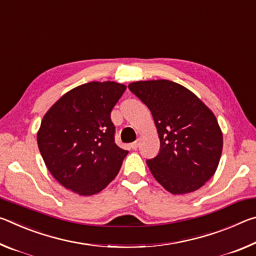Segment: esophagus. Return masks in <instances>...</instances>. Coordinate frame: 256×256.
Returning a JSON list of instances; mask_svg holds the SVG:
<instances>
[{"label":"esophagus","instance_id":"obj_1","mask_svg":"<svg viewBox=\"0 0 256 256\" xmlns=\"http://www.w3.org/2000/svg\"><path fill=\"white\" fill-rule=\"evenodd\" d=\"M138 144H140V142L136 141V142H133V144H130V146H131V148H132L133 150H136V149L138 148Z\"/></svg>","mask_w":256,"mask_h":256}]
</instances>
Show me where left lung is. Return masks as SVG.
I'll return each instance as SVG.
<instances>
[{
  "instance_id": "obj_1",
  "label": "left lung",
  "mask_w": 256,
  "mask_h": 256,
  "mask_svg": "<svg viewBox=\"0 0 256 256\" xmlns=\"http://www.w3.org/2000/svg\"><path fill=\"white\" fill-rule=\"evenodd\" d=\"M128 89L149 108L158 131L159 152L146 160L151 174L172 194L200 188L222 157V133L214 112L170 80L136 81Z\"/></svg>"
}]
</instances>
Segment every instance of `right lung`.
<instances>
[{
	"instance_id": "add662e5",
	"label": "right lung",
	"mask_w": 256,
	"mask_h": 256,
	"mask_svg": "<svg viewBox=\"0 0 256 256\" xmlns=\"http://www.w3.org/2000/svg\"><path fill=\"white\" fill-rule=\"evenodd\" d=\"M126 86L89 82L60 97L42 120L38 148L60 185L80 196L100 192L128 154L115 144L110 112Z\"/></svg>"
}]
</instances>
